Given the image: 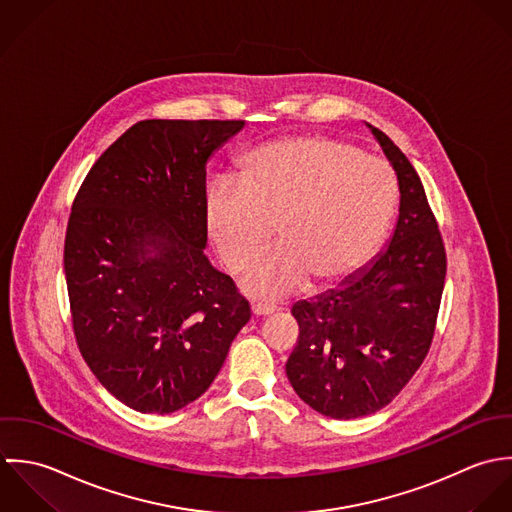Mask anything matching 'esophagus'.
<instances>
[{
	"instance_id": "esophagus-1",
	"label": "esophagus",
	"mask_w": 512,
	"mask_h": 512,
	"mask_svg": "<svg viewBox=\"0 0 512 512\" xmlns=\"http://www.w3.org/2000/svg\"><path fill=\"white\" fill-rule=\"evenodd\" d=\"M251 310H253V314L255 316H269V314H273L277 307H273V305H265V303H253L251 305Z\"/></svg>"
}]
</instances>
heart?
<instances>
[{
    "instance_id": "1",
    "label": "heart",
    "mask_w": 512,
    "mask_h": 512,
    "mask_svg": "<svg viewBox=\"0 0 512 512\" xmlns=\"http://www.w3.org/2000/svg\"><path fill=\"white\" fill-rule=\"evenodd\" d=\"M396 178L380 158L352 144L295 136L245 156L239 180L221 178L205 194L207 235L231 271L247 267L279 223L283 245L241 279L249 295L279 299L336 285L368 263L396 205Z\"/></svg>"
}]
</instances>
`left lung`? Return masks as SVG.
Here are the masks:
<instances>
[{"mask_svg":"<svg viewBox=\"0 0 512 512\" xmlns=\"http://www.w3.org/2000/svg\"><path fill=\"white\" fill-rule=\"evenodd\" d=\"M366 126L398 178L394 233L342 285L293 307L301 334L285 366L299 398L334 419L376 413L402 392L431 346L447 271L417 172L382 130Z\"/></svg>","mask_w":512,"mask_h":512,"instance_id":"1","label":"left lung"}]
</instances>
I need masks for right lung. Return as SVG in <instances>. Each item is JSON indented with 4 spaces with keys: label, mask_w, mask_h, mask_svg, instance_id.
Returning a JSON list of instances; mask_svg holds the SVG:
<instances>
[{
    "label": "right lung",
    "mask_w": 512,
    "mask_h": 512,
    "mask_svg": "<svg viewBox=\"0 0 512 512\" xmlns=\"http://www.w3.org/2000/svg\"><path fill=\"white\" fill-rule=\"evenodd\" d=\"M245 120H142L95 162L69 217L79 350L128 408L172 413L221 370L249 303L204 253L205 166Z\"/></svg>",
    "instance_id": "obj_1"
}]
</instances>
